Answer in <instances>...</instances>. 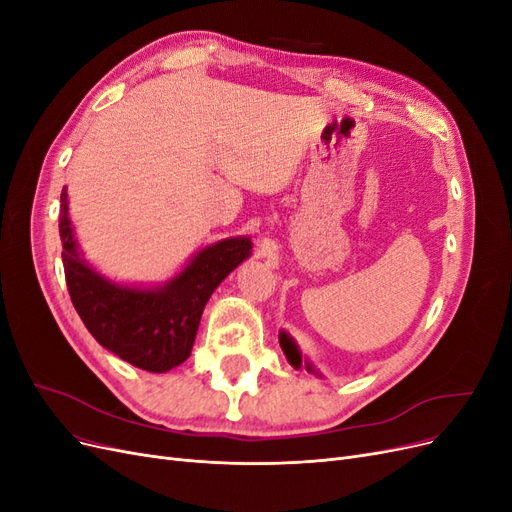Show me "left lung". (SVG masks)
<instances>
[{"label": "left lung", "mask_w": 512, "mask_h": 512, "mask_svg": "<svg viewBox=\"0 0 512 512\" xmlns=\"http://www.w3.org/2000/svg\"><path fill=\"white\" fill-rule=\"evenodd\" d=\"M280 346H282V350H284V354H286L288 363H290L292 367H301V352H299L297 346H294V342H292V339H290L286 333L280 335ZM307 369H312V367L307 365Z\"/></svg>", "instance_id": "8db88e82"}]
</instances>
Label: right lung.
I'll return each mask as SVG.
<instances>
[{"mask_svg": "<svg viewBox=\"0 0 512 512\" xmlns=\"http://www.w3.org/2000/svg\"><path fill=\"white\" fill-rule=\"evenodd\" d=\"M59 237L70 299L87 331L119 359L153 374H162L188 359L213 290L252 250L250 239H226L198 252L190 265L162 288L119 286L85 265L68 220L66 188L61 190Z\"/></svg>", "mask_w": 512, "mask_h": 512, "instance_id": "right-lung-1", "label": "right lung"}]
</instances>
